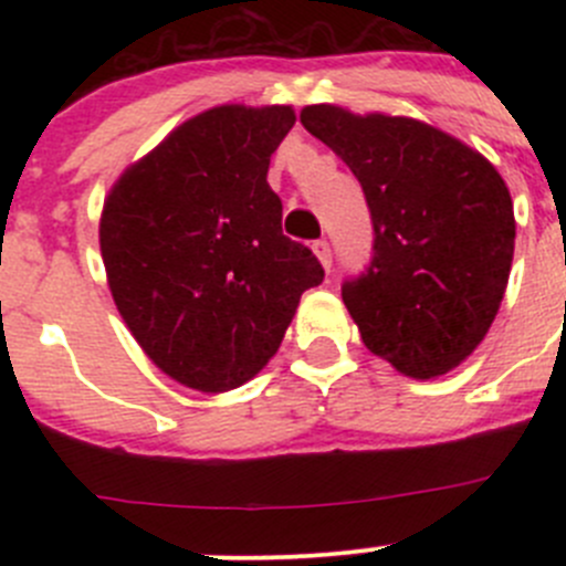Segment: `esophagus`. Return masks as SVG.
<instances>
[{
  "label": "esophagus",
  "instance_id": "1",
  "mask_svg": "<svg viewBox=\"0 0 566 566\" xmlns=\"http://www.w3.org/2000/svg\"><path fill=\"white\" fill-rule=\"evenodd\" d=\"M312 251L317 254L319 265H323L325 271H331V247H328V241H315V243H312Z\"/></svg>",
  "mask_w": 566,
  "mask_h": 566
}]
</instances>
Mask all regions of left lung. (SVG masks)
Wrapping results in <instances>:
<instances>
[{
    "instance_id": "obj_1",
    "label": "left lung",
    "mask_w": 566,
    "mask_h": 566,
    "mask_svg": "<svg viewBox=\"0 0 566 566\" xmlns=\"http://www.w3.org/2000/svg\"><path fill=\"white\" fill-rule=\"evenodd\" d=\"M301 123L358 177L373 213V262L342 287L369 353L397 373H452L493 325L515 254V210L493 164L413 117L334 104Z\"/></svg>"
}]
</instances>
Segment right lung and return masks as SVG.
<instances>
[{
	"label": "right lung",
	"mask_w": 566,
	"mask_h": 566,
	"mask_svg": "<svg viewBox=\"0 0 566 566\" xmlns=\"http://www.w3.org/2000/svg\"><path fill=\"white\" fill-rule=\"evenodd\" d=\"M293 106H213L130 164L104 199L101 256L125 325L164 375L205 394L254 378L323 265L282 235L271 156Z\"/></svg>",
	"instance_id": "add662e5"
}]
</instances>
